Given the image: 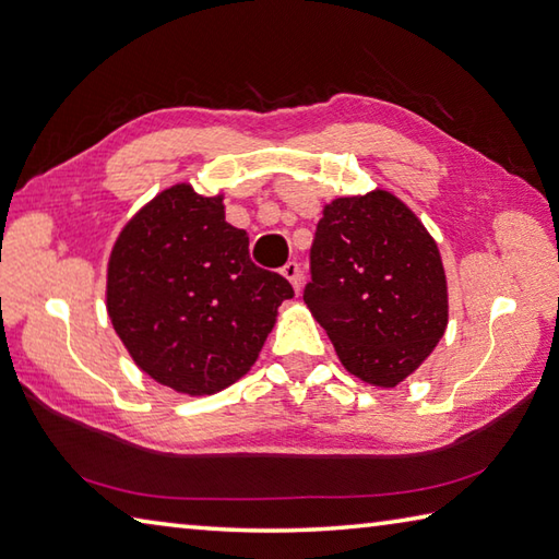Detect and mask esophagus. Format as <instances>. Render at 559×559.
<instances>
[{"label":"esophagus","instance_id":"obj_1","mask_svg":"<svg viewBox=\"0 0 559 559\" xmlns=\"http://www.w3.org/2000/svg\"><path fill=\"white\" fill-rule=\"evenodd\" d=\"M282 275H284V280H289L292 282V287H294V292H301V267H299V262H287V265L282 267Z\"/></svg>","mask_w":559,"mask_h":559}]
</instances>
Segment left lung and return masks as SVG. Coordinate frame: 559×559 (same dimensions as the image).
<instances>
[{
  "instance_id": "left-lung-1",
  "label": "left lung",
  "mask_w": 559,
  "mask_h": 559,
  "mask_svg": "<svg viewBox=\"0 0 559 559\" xmlns=\"http://www.w3.org/2000/svg\"><path fill=\"white\" fill-rule=\"evenodd\" d=\"M304 301L345 370L382 389L414 374L448 329L438 243L386 189L323 206Z\"/></svg>"
}]
</instances>
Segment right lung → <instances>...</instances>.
I'll use <instances>...</instances> for the list:
<instances>
[{
	"instance_id": "add662e5",
	"label": "right lung",
	"mask_w": 559,
	"mask_h": 559,
	"mask_svg": "<svg viewBox=\"0 0 559 559\" xmlns=\"http://www.w3.org/2000/svg\"><path fill=\"white\" fill-rule=\"evenodd\" d=\"M292 297L287 280L250 262L224 194L202 197L187 182L131 216L107 265V311L131 360L189 396L243 377Z\"/></svg>"
}]
</instances>
